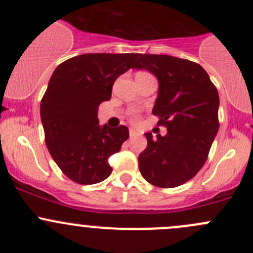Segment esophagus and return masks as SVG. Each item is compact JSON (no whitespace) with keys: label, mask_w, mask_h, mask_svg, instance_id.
I'll return each mask as SVG.
<instances>
[{"label":"esophagus","mask_w":253,"mask_h":253,"mask_svg":"<svg viewBox=\"0 0 253 253\" xmlns=\"http://www.w3.org/2000/svg\"><path fill=\"white\" fill-rule=\"evenodd\" d=\"M129 136H131V137H136V136H138V132H137L136 129L131 128V129H129Z\"/></svg>","instance_id":"obj_1"}]
</instances>
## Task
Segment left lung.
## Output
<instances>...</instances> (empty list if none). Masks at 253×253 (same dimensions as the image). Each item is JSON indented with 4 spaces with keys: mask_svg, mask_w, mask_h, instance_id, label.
<instances>
[{
    "mask_svg": "<svg viewBox=\"0 0 253 253\" xmlns=\"http://www.w3.org/2000/svg\"><path fill=\"white\" fill-rule=\"evenodd\" d=\"M159 82L153 115L165 126V136L145 133L139 154L143 177L162 188L177 187L196 176L208 158L219 129V95L208 73L192 61L169 55H139L133 66Z\"/></svg>",
    "mask_w": 253,
    "mask_h": 253,
    "instance_id": "obj_1",
    "label": "left lung"
}]
</instances>
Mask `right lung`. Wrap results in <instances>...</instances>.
<instances>
[{"label": "right lung", "instance_id": "obj_1", "mask_svg": "<svg viewBox=\"0 0 253 253\" xmlns=\"http://www.w3.org/2000/svg\"><path fill=\"white\" fill-rule=\"evenodd\" d=\"M138 53H84L56 67L40 104L45 143L62 172L81 185L109 177V157L129 137L124 125L100 126L98 108Z\"/></svg>", "mask_w": 253, "mask_h": 253}]
</instances>
